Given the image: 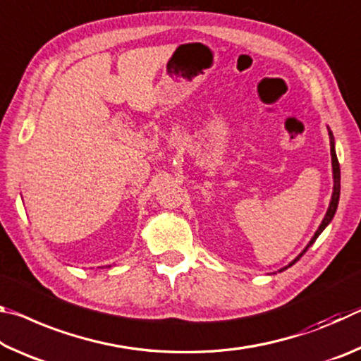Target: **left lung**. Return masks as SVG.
I'll list each match as a JSON object with an SVG mask.
<instances>
[{
  "label": "left lung",
  "mask_w": 361,
  "mask_h": 361,
  "mask_svg": "<svg viewBox=\"0 0 361 361\" xmlns=\"http://www.w3.org/2000/svg\"><path fill=\"white\" fill-rule=\"evenodd\" d=\"M328 135H329V146H331V164H333V181H334V185H333V195H331V202H329V207H328V210H326V215H325V218H323V221H322V224L319 226V229H317V232L314 234V237L312 239H310V242L307 243V247H305L301 253H299L295 259H293L288 266L286 267H290V266H293L295 264V262L301 258V256L307 252V248L312 245V243L317 240V237H319L322 232H323V229L326 228V226L331 223V219H333V216H334V213H336V210H338V204H339V194H341V169H339V162H338V156H336V149H334V137H333V132L329 130V127H328ZM285 267V269H286ZM283 271V269H282Z\"/></svg>",
  "instance_id": "8db88e82"
}]
</instances>
